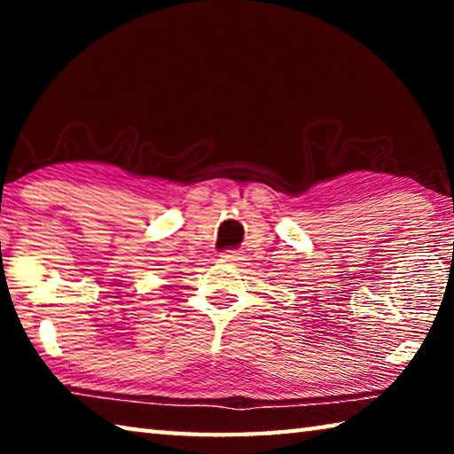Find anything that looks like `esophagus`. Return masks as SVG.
I'll return each instance as SVG.
<instances>
[{"mask_svg": "<svg viewBox=\"0 0 454 454\" xmlns=\"http://www.w3.org/2000/svg\"><path fill=\"white\" fill-rule=\"evenodd\" d=\"M240 252L238 250H224V252H220V260L222 262H238V260H240Z\"/></svg>", "mask_w": 454, "mask_h": 454, "instance_id": "1", "label": "esophagus"}]
</instances>
